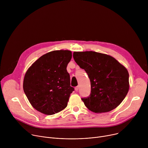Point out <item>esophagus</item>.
<instances>
[{
  "label": "esophagus",
  "mask_w": 148,
  "mask_h": 148,
  "mask_svg": "<svg viewBox=\"0 0 148 148\" xmlns=\"http://www.w3.org/2000/svg\"><path fill=\"white\" fill-rule=\"evenodd\" d=\"M78 89H79V87H78V86H77V87H76L75 88V90L76 91H77L78 90Z\"/></svg>",
  "instance_id": "34e87169"
}]
</instances>
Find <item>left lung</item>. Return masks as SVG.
<instances>
[{
	"instance_id": "obj_1",
	"label": "left lung",
	"mask_w": 148,
	"mask_h": 148,
	"mask_svg": "<svg viewBox=\"0 0 148 148\" xmlns=\"http://www.w3.org/2000/svg\"><path fill=\"white\" fill-rule=\"evenodd\" d=\"M73 57L90 79V95L81 99L86 107L95 113L116 108L129 91L127 69L113 57L95 51H74Z\"/></svg>"
}]
</instances>
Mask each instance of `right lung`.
I'll return each mask as SVG.
<instances>
[{
  "mask_svg": "<svg viewBox=\"0 0 148 148\" xmlns=\"http://www.w3.org/2000/svg\"><path fill=\"white\" fill-rule=\"evenodd\" d=\"M72 58L70 50H54L37 59L27 70L23 80V90L32 107L42 114L50 115L67 106L70 86L67 71Z\"/></svg>",
  "mask_w": 148,
  "mask_h": 148,
  "instance_id": "obj_1",
  "label": "right lung"
}]
</instances>
